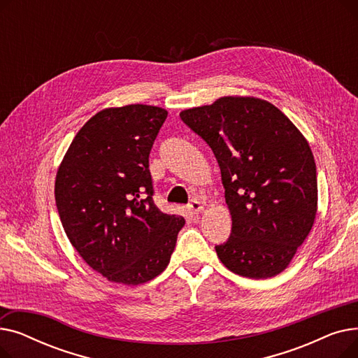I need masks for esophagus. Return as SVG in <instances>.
Here are the masks:
<instances>
[{"label":"esophagus","mask_w":358,"mask_h":358,"mask_svg":"<svg viewBox=\"0 0 358 358\" xmlns=\"http://www.w3.org/2000/svg\"><path fill=\"white\" fill-rule=\"evenodd\" d=\"M203 203L201 201H197V200H193L190 204H189V210L192 212V213H199V212H201L203 210Z\"/></svg>","instance_id":"1"}]
</instances>
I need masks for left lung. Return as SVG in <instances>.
<instances>
[{
  "label": "left lung",
  "mask_w": 358,
  "mask_h": 358,
  "mask_svg": "<svg viewBox=\"0 0 358 358\" xmlns=\"http://www.w3.org/2000/svg\"><path fill=\"white\" fill-rule=\"evenodd\" d=\"M180 117L210 146L220 168L232 231L215 247L219 259L242 277L281 273L316 216V165L308 141L275 106L254 97H222Z\"/></svg>",
  "instance_id": "1"
}]
</instances>
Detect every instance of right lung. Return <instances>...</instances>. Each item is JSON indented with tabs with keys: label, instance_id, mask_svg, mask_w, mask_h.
Instances as JSON below:
<instances>
[{
	"label": "right lung",
	"instance_id": "add662e5",
	"mask_svg": "<svg viewBox=\"0 0 358 358\" xmlns=\"http://www.w3.org/2000/svg\"><path fill=\"white\" fill-rule=\"evenodd\" d=\"M166 110L130 104L92 116L73 138L55 181L56 208L72 247L115 283L159 275L184 217L154 203L149 154Z\"/></svg>",
	"mask_w": 358,
	"mask_h": 358
}]
</instances>
